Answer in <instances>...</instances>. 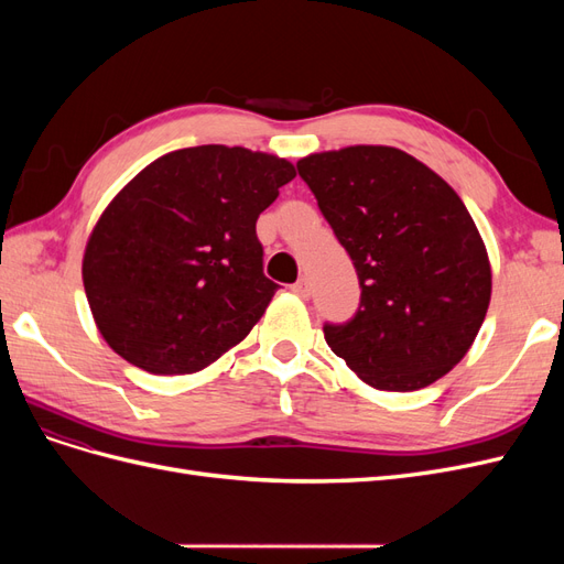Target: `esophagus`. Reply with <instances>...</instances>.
<instances>
[{
    "label": "esophagus",
    "mask_w": 564,
    "mask_h": 564,
    "mask_svg": "<svg viewBox=\"0 0 564 564\" xmlns=\"http://www.w3.org/2000/svg\"><path fill=\"white\" fill-rule=\"evenodd\" d=\"M292 292H294V294H299L301 299H311V292H313V289H311L308 278H301L299 282H294V284H292Z\"/></svg>",
    "instance_id": "34e87169"
}]
</instances>
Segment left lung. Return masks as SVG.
Returning <instances> with one entry per match:
<instances>
[{
    "label": "left lung",
    "instance_id": "obj_1",
    "mask_svg": "<svg viewBox=\"0 0 564 564\" xmlns=\"http://www.w3.org/2000/svg\"><path fill=\"white\" fill-rule=\"evenodd\" d=\"M350 256L360 305L324 322L329 348L379 390H419L460 362L480 332L491 268L466 204L429 166L386 145L296 164Z\"/></svg>",
    "mask_w": 564,
    "mask_h": 564
}]
</instances>
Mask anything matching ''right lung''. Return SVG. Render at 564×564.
<instances>
[{
	"label": "right lung",
	"instance_id": "1",
	"mask_svg": "<svg viewBox=\"0 0 564 564\" xmlns=\"http://www.w3.org/2000/svg\"><path fill=\"white\" fill-rule=\"evenodd\" d=\"M294 164L226 145L148 164L96 224L82 278L98 332L150 373H193L251 332L280 284L256 220Z\"/></svg>",
	"mask_w": 564,
	"mask_h": 564
}]
</instances>
